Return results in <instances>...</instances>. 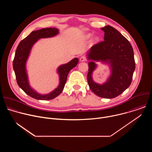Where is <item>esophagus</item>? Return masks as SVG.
<instances>
[{
	"label": "esophagus",
	"mask_w": 152,
	"mask_h": 152,
	"mask_svg": "<svg viewBox=\"0 0 152 152\" xmlns=\"http://www.w3.org/2000/svg\"><path fill=\"white\" fill-rule=\"evenodd\" d=\"M79 60H80V62H85V61H86V57H85V56H82L80 58Z\"/></svg>",
	"instance_id": "esophagus-1"
}]
</instances>
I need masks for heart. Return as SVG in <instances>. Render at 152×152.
Segmentation results:
<instances>
[{
	"mask_svg": "<svg viewBox=\"0 0 152 152\" xmlns=\"http://www.w3.org/2000/svg\"><path fill=\"white\" fill-rule=\"evenodd\" d=\"M91 36H92V34H88L87 35H86V38H90L91 37ZM98 40H99V37H94V41H97Z\"/></svg>",
	"mask_w": 152,
	"mask_h": 152,
	"instance_id": "heart-1",
	"label": "heart"
}]
</instances>
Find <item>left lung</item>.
Segmentation results:
<instances>
[{"mask_svg": "<svg viewBox=\"0 0 152 152\" xmlns=\"http://www.w3.org/2000/svg\"><path fill=\"white\" fill-rule=\"evenodd\" d=\"M104 32V41L91 47L86 53L89 60L87 80L91 90L105 99L116 97L124 91L132 82L135 69L133 48L129 41L111 26L101 28ZM100 61L110 67L111 73L103 84L94 81L93 72Z\"/></svg>", "mask_w": 152, "mask_h": 152, "instance_id": "obj_1", "label": "left lung"}]
</instances>
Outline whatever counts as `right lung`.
Listing matches in <instances>:
<instances>
[{
  "mask_svg": "<svg viewBox=\"0 0 152 152\" xmlns=\"http://www.w3.org/2000/svg\"><path fill=\"white\" fill-rule=\"evenodd\" d=\"M59 33V29L55 28H44L32 31L28 37L20 41L17 48L12 63L17 82L20 88L34 99L48 100L58 96L64 88L69 72L77 66L79 62L78 58H75L67 64H62L58 67L56 72L59 76V85L50 93L41 94L31 87L26 70V63L32 47L39 39L53 37Z\"/></svg>",
  "mask_w": 152,
  "mask_h": 152,
  "instance_id": "right-lung-1",
  "label": "right lung"
}]
</instances>
